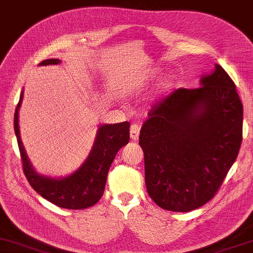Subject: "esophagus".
<instances>
[{
    "mask_svg": "<svg viewBox=\"0 0 253 253\" xmlns=\"http://www.w3.org/2000/svg\"><path fill=\"white\" fill-rule=\"evenodd\" d=\"M130 139L133 140V141H136L139 138V133H140V126L138 124H133L132 126H130Z\"/></svg>",
    "mask_w": 253,
    "mask_h": 253,
    "instance_id": "1",
    "label": "esophagus"
}]
</instances>
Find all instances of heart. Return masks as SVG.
Wrapping results in <instances>:
<instances>
[{
	"instance_id": "obj_1",
	"label": "heart",
	"mask_w": 253,
	"mask_h": 253,
	"mask_svg": "<svg viewBox=\"0 0 253 253\" xmlns=\"http://www.w3.org/2000/svg\"><path fill=\"white\" fill-rule=\"evenodd\" d=\"M158 73H159V71H158V69H154V71L150 74V79L156 78ZM176 82H178V79H176L174 74H167L166 77L163 79V81H161V87H163V89L169 90L176 86Z\"/></svg>"
}]
</instances>
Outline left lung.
I'll return each instance as SVG.
<instances>
[{"label":"left lung","instance_id":"1","mask_svg":"<svg viewBox=\"0 0 253 253\" xmlns=\"http://www.w3.org/2000/svg\"><path fill=\"white\" fill-rule=\"evenodd\" d=\"M199 88H179L154 105L140 130L147 192L161 209L190 212L210 202L237 159L243 103L219 65Z\"/></svg>","mask_w":253,"mask_h":253}]
</instances>
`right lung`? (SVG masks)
<instances>
[{"label":"right lung","instance_id":"right-lung-1","mask_svg":"<svg viewBox=\"0 0 253 253\" xmlns=\"http://www.w3.org/2000/svg\"><path fill=\"white\" fill-rule=\"evenodd\" d=\"M60 60L48 59L40 66L57 65ZM23 92L15 109L14 129L22 159L23 172L30 186L48 202L62 209L84 210L95 205L105 191L107 173L120 148L129 141V123L102 125L97 129L95 142L89 156L82 165L71 175L61 179L39 174L33 169L21 141L19 129V109Z\"/></svg>","mask_w":253,"mask_h":253}]
</instances>
